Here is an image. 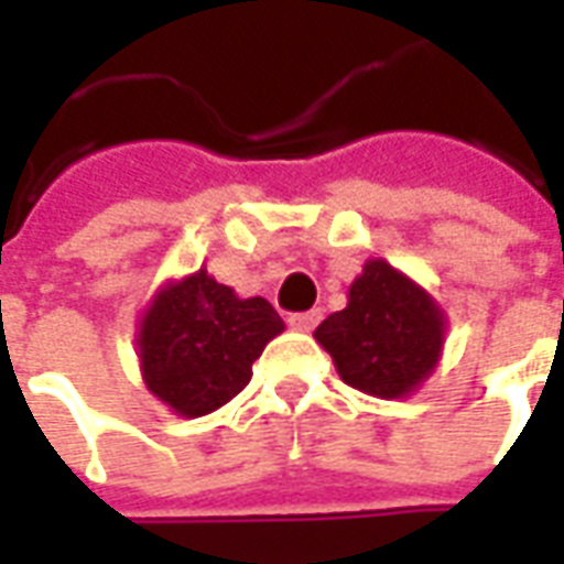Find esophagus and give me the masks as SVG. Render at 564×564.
I'll list each match as a JSON object with an SVG mask.
<instances>
[{"label":"esophagus","instance_id":"34e87169","mask_svg":"<svg viewBox=\"0 0 564 564\" xmlns=\"http://www.w3.org/2000/svg\"><path fill=\"white\" fill-rule=\"evenodd\" d=\"M319 323V311H305V314H290V326L295 332H311Z\"/></svg>","mask_w":564,"mask_h":564}]
</instances>
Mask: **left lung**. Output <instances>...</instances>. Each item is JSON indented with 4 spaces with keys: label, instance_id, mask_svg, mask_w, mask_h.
Instances as JSON below:
<instances>
[{
    "label": "left lung",
    "instance_id": "1",
    "mask_svg": "<svg viewBox=\"0 0 564 564\" xmlns=\"http://www.w3.org/2000/svg\"><path fill=\"white\" fill-rule=\"evenodd\" d=\"M314 338L347 387L408 399L441 362L447 314L387 259H368L347 290V307L323 319Z\"/></svg>",
    "mask_w": 564,
    "mask_h": 564
}]
</instances>
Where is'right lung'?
Masks as SVG:
<instances>
[{"label":"right lung","mask_w":564,"mask_h":564,"mask_svg":"<svg viewBox=\"0 0 564 564\" xmlns=\"http://www.w3.org/2000/svg\"><path fill=\"white\" fill-rule=\"evenodd\" d=\"M286 329L262 299H241L208 269L165 281L139 319L141 378L165 408L196 420L232 402L265 344Z\"/></svg>","instance_id":"right-lung-1"}]
</instances>
